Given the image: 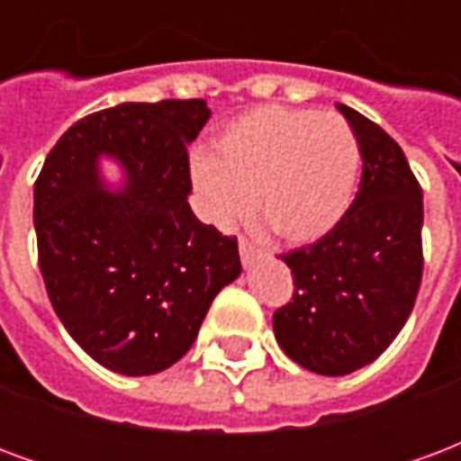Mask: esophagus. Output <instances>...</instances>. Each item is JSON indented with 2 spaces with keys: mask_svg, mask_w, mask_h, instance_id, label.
Returning <instances> with one entry per match:
<instances>
[{
  "mask_svg": "<svg viewBox=\"0 0 461 461\" xmlns=\"http://www.w3.org/2000/svg\"><path fill=\"white\" fill-rule=\"evenodd\" d=\"M240 254H241V261H244V264H249V261L254 259V257H259L261 251L257 249V247H254L251 241L240 240Z\"/></svg>",
  "mask_w": 461,
  "mask_h": 461,
  "instance_id": "34e87169",
  "label": "esophagus"
}]
</instances>
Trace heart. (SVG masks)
<instances>
[{
	"mask_svg": "<svg viewBox=\"0 0 461 461\" xmlns=\"http://www.w3.org/2000/svg\"><path fill=\"white\" fill-rule=\"evenodd\" d=\"M360 172L356 132L340 115L264 105L234 121L214 142V158L192 162L194 190L217 227L251 212L279 240L311 244L350 207Z\"/></svg>",
	"mask_w": 461,
	"mask_h": 461,
	"instance_id": "1",
	"label": "heart"
}]
</instances>
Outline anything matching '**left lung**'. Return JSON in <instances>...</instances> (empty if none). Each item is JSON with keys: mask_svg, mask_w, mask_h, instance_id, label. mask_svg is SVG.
Segmentation results:
<instances>
[{"mask_svg": "<svg viewBox=\"0 0 461 461\" xmlns=\"http://www.w3.org/2000/svg\"><path fill=\"white\" fill-rule=\"evenodd\" d=\"M363 175L343 220L313 244L281 254L294 294L274 313L284 353L319 375L373 363L402 330L422 281V187L402 148L340 104Z\"/></svg>", "mask_w": 461, "mask_h": 461, "instance_id": "1", "label": "left lung"}]
</instances>
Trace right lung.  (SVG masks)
<instances>
[{"label": "right lung", "instance_id": "obj_1", "mask_svg": "<svg viewBox=\"0 0 461 461\" xmlns=\"http://www.w3.org/2000/svg\"><path fill=\"white\" fill-rule=\"evenodd\" d=\"M210 121L202 98L121 104L74 122L34 182L39 269L56 316L95 363L152 375L177 363L212 301L240 276L237 237L192 214L187 142ZM129 175L103 190L97 158Z\"/></svg>", "mask_w": 461, "mask_h": 461}]
</instances>
